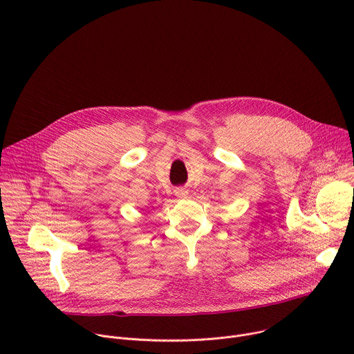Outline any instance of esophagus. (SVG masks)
Wrapping results in <instances>:
<instances>
[{
    "label": "esophagus",
    "instance_id": "esophagus-1",
    "mask_svg": "<svg viewBox=\"0 0 354 354\" xmlns=\"http://www.w3.org/2000/svg\"><path fill=\"white\" fill-rule=\"evenodd\" d=\"M175 196L176 197H180V198H185V197H187V194H189V190L186 189V187H182V186H179V187H175Z\"/></svg>",
    "mask_w": 354,
    "mask_h": 354
}]
</instances>
